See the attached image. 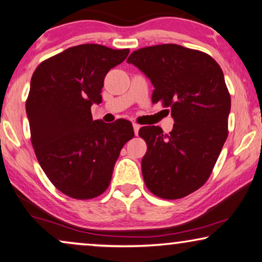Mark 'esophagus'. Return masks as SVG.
<instances>
[{"label":"esophagus","mask_w":262,"mask_h":262,"mask_svg":"<svg viewBox=\"0 0 262 262\" xmlns=\"http://www.w3.org/2000/svg\"><path fill=\"white\" fill-rule=\"evenodd\" d=\"M133 128H134V133H135V135H138L139 129H140V125H139L138 123H133Z\"/></svg>","instance_id":"esophagus-1"}]
</instances>
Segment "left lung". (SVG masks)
<instances>
[{
    "instance_id": "8db88e82",
    "label": "left lung",
    "mask_w": 262,
    "mask_h": 262,
    "mask_svg": "<svg viewBox=\"0 0 262 262\" xmlns=\"http://www.w3.org/2000/svg\"><path fill=\"white\" fill-rule=\"evenodd\" d=\"M151 80L152 103L170 107L173 129L139 130L147 145L141 160L146 187L156 196L175 200L204 186L228 138L231 98L222 68L210 55L177 44L133 51L127 60Z\"/></svg>"
}]
</instances>
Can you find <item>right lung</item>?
Listing matches in <instances>:
<instances>
[{
    "label": "right lung",
    "instance_id": "obj_1",
    "mask_svg": "<svg viewBox=\"0 0 262 262\" xmlns=\"http://www.w3.org/2000/svg\"><path fill=\"white\" fill-rule=\"evenodd\" d=\"M129 49L81 44L41 62L26 100L31 142L41 169L62 193L78 200L99 196L109 187L122 147L133 125L92 120L102 103L104 78L123 62Z\"/></svg>",
    "mask_w": 262,
    "mask_h": 262
}]
</instances>
